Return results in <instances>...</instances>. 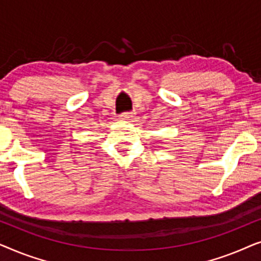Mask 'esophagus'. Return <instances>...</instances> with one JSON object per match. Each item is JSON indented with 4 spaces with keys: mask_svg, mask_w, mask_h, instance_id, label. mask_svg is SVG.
Instances as JSON below:
<instances>
[{
    "mask_svg": "<svg viewBox=\"0 0 261 261\" xmlns=\"http://www.w3.org/2000/svg\"><path fill=\"white\" fill-rule=\"evenodd\" d=\"M134 115H135V113H133V112H126V113L120 114L119 117L121 120H130L132 117H134Z\"/></svg>",
    "mask_w": 261,
    "mask_h": 261,
    "instance_id": "esophagus-1",
    "label": "esophagus"
}]
</instances>
